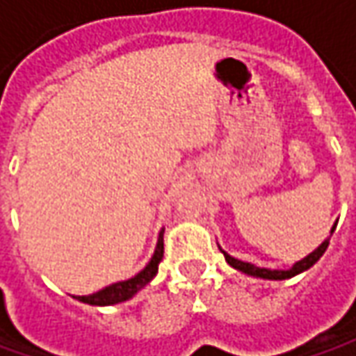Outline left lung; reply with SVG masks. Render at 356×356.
Returning a JSON list of instances; mask_svg holds the SVG:
<instances>
[{
	"label": "left lung",
	"instance_id": "8db88e82",
	"mask_svg": "<svg viewBox=\"0 0 356 356\" xmlns=\"http://www.w3.org/2000/svg\"><path fill=\"white\" fill-rule=\"evenodd\" d=\"M337 224L331 227V236H333V232H335ZM331 236L323 241L321 245L315 250V252H311L307 257H303L301 261H295L293 267H289V269H267V267H257L253 266V264H248V261H241V259H236V257H232L229 253H226L222 248V253H224V257H226V261L229 266L234 267V269H238L241 273H245V275H253V277H261V280H275V281H281V280H289V277H293L297 273H303V271H307L309 267L315 266L317 261H319V257H321L325 250L329 248V239Z\"/></svg>",
	"mask_w": 356,
	"mask_h": 356
}]
</instances>
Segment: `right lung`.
<instances>
[{
  "mask_svg": "<svg viewBox=\"0 0 356 356\" xmlns=\"http://www.w3.org/2000/svg\"><path fill=\"white\" fill-rule=\"evenodd\" d=\"M164 257V227L160 229L158 234V243L156 250H154V255L150 257V261L146 264L140 273H136L134 277H130L127 281H118V283H113L108 287H104L101 291L90 295H76L75 299H79L81 303H89V305H99V307H104V305H117V303H122V301H129L130 297L138 293L143 287H146L150 281L154 280V275L158 273V264L162 261Z\"/></svg>",
  "mask_w": 356,
  "mask_h": 356,
  "instance_id": "right-lung-1",
  "label": "right lung"
}]
</instances>
